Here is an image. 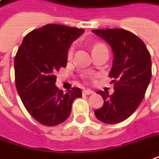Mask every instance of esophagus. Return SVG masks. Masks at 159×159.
<instances>
[{
	"mask_svg": "<svg viewBox=\"0 0 159 159\" xmlns=\"http://www.w3.org/2000/svg\"><path fill=\"white\" fill-rule=\"evenodd\" d=\"M82 93L84 94V95H91V94H93L94 92L90 90V89H85V90H83Z\"/></svg>",
	"mask_w": 159,
	"mask_h": 159,
	"instance_id": "obj_1",
	"label": "esophagus"
}]
</instances>
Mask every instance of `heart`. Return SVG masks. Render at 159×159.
Returning <instances> with one entry per match:
<instances>
[{"label":"heart","instance_id":"b5f03b06","mask_svg":"<svg viewBox=\"0 0 159 159\" xmlns=\"http://www.w3.org/2000/svg\"><path fill=\"white\" fill-rule=\"evenodd\" d=\"M105 46H103L101 44H98V45H95L93 48V51L94 50H97L98 48H104ZM73 48H71L70 49L68 50V52H67V57H68V59H71L72 57H73Z\"/></svg>","mask_w":159,"mask_h":159}]
</instances>
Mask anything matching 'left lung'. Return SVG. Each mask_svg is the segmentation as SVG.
Instances as JSON below:
<instances>
[{
	"mask_svg": "<svg viewBox=\"0 0 159 159\" xmlns=\"http://www.w3.org/2000/svg\"><path fill=\"white\" fill-rule=\"evenodd\" d=\"M92 32L110 45L113 53L109 76L113 78L114 93L98 91L104 99L96 118L106 124L128 119L142 102L152 78V61L146 46L131 32L119 29H94Z\"/></svg>",
	"mask_w": 159,
	"mask_h": 159,
	"instance_id": "1",
	"label": "left lung"
}]
</instances>
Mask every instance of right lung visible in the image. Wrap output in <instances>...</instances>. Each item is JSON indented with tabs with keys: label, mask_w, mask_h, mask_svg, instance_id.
Masks as SVG:
<instances>
[{
	"label": "right lung",
	"mask_w": 159,
	"mask_h": 159,
	"mask_svg": "<svg viewBox=\"0 0 159 159\" xmlns=\"http://www.w3.org/2000/svg\"><path fill=\"white\" fill-rule=\"evenodd\" d=\"M84 29L48 24L33 30L23 39L15 58V86L23 105L43 125L64 122L74 99L82 97L79 87L66 93L55 86V73L67 63L71 44Z\"/></svg>",
	"instance_id": "right-lung-1"
}]
</instances>
